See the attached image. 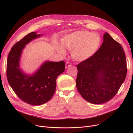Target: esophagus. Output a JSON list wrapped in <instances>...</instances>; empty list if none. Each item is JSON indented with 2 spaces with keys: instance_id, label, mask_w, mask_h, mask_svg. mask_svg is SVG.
I'll return each instance as SVG.
<instances>
[{
  "instance_id": "34e87169",
  "label": "esophagus",
  "mask_w": 133,
  "mask_h": 133,
  "mask_svg": "<svg viewBox=\"0 0 133 133\" xmlns=\"http://www.w3.org/2000/svg\"><path fill=\"white\" fill-rule=\"evenodd\" d=\"M72 66V64H71L70 62H67L66 63V68H68V67H70V66Z\"/></svg>"
}]
</instances>
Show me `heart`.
<instances>
[{
    "instance_id": "b5f03b06",
    "label": "heart",
    "mask_w": 133,
    "mask_h": 133,
    "mask_svg": "<svg viewBox=\"0 0 133 133\" xmlns=\"http://www.w3.org/2000/svg\"><path fill=\"white\" fill-rule=\"evenodd\" d=\"M100 43L98 34L87 31L74 32L61 39L63 47L71 50L73 58L78 61H86L91 58L98 50ZM58 50L60 54H65V50L61 46Z\"/></svg>"
}]
</instances>
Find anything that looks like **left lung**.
I'll list each match as a JSON object with an SVG mask.
<instances>
[{
    "instance_id": "8db88e82",
    "label": "left lung",
    "mask_w": 133,
    "mask_h": 133,
    "mask_svg": "<svg viewBox=\"0 0 133 133\" xmlns=\"http://www.w3.org/2000/svg\"><path fill=\"white\" fill-rule=\"evenodd\" d=\"M76 67L78 92L85 100L94 104L105 103L113 98L127 72L122 47L107 32L99 50Z\"/></svg>"
}]
</instances>
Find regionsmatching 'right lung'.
Masks as SVG:
<instances>
[{"label":"right lung","instance_id":"1","mask_svg":"<svg viewBox=\"0 0 133 133\" xmlns=\"http://www.w3.org/2000/svg\"><path fill=\"white\" fill-rule=\"evenodd\" d=\"M36 32L28 34L12 47L6 66L7 78L14 92L23 101L38 106L50 100L56 88V80L64 72V61H46L33 75H26L19 68V59L25 45L40 37Z\"/></svg>","mask_w":133,"mask_h":133}]
</instances>
